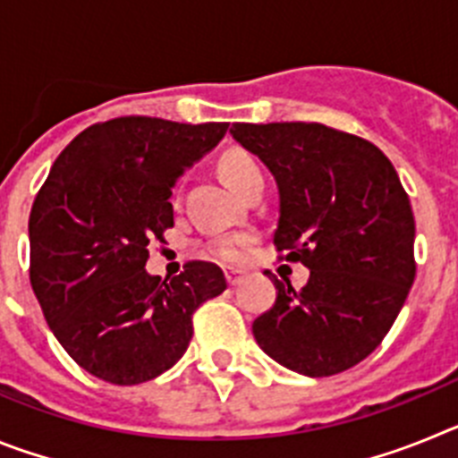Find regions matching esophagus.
<instances>
[{"label": "esophagus", "mask_w": 458, "mask_h": 458, "mask_svg": "<svg viewBox=\"0 0 458 458\" xmlns=\"http://www.w3.org/2000/svg\"><path fill=\"white\" fill-rule=\"evenodd\" d=\"M226 282H229V286H238L242 282V275L236 273V270H229L226 273Z\"/></svg>", "instance_id": "esophagus-1"}]
</instances>
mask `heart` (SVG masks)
<instances>
[{"label": "heart", "instance_id": "b5f03b06", "mask_svg": "<svg viewBox=\"0 0 458 458\" xmlns=\"http://www.w3.org/2000/svg\"><path fill=\"white\" fill-rule=\"evenodd\" d=\"M222 172H225V179L229 181V185L241 194L248 192L259 181H264V169L257 163V157L242 151L226 153L225 160H222ZM250 245H252V236L229 238V241L217 242L216 254L226 264H238L245 259Z\"/></svg>", "mask_w": 458, "mask_h": 458}]
</instances>
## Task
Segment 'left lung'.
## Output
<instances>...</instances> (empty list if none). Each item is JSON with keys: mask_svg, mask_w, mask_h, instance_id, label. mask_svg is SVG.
<instances>
[{"mask_svg": "<svg viewBox=\"0 0 458 458\" xmlns=\"http://www.w3.org/2000/svg\"><path fill=\"white\" fill-rule=\"evenodd\" d=\"M233 140L273 172L279 190L275 248L301 261V291L279 282L252 323L279 365L321 378L374 353L415 279V217L386 153L323 123H233Z\"/></svg>", "mask_w": 458, "mask_h": 458, "instance_id": "8db88e82", "label": "left lung"}]
</instances>
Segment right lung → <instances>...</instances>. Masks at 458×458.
<instances>
[{"label":"right lung","instance_id":"right-lung-1","mask_svg":"<svg viewBox=\"0 0 458 458\" xmlns=\"http://www.w3.org/2000/svg\"><path fill=\"white\" fill-rule=\"evenodd\" d=\"M229 123L119 116L89 125L56 157L30 216V279L47 326L82 369L114 386L156 378L181 360L192 314L226 289L216 264L160 279L148 242L174 226L179 176Z\"/></svg>","mask_w":458,"mask_h":458}]
</instances>
